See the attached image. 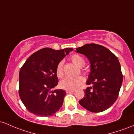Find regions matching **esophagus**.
<instances>
[{
    "label": "esophagus",
    "mask_w": 134,
    "mask_h": 134,
    "mask_svg": "<svg viewBox=\"0 0 134 134\" xmlns=\"http://www.w3.org/2000/svg\"><path fill=\"white\" fill-rule=\"evenodd\" d=\"M74 91L66 90V93H67V94H69V93H74Z\"/></svg>",
    "instance_id": "1"
}]
</instances>
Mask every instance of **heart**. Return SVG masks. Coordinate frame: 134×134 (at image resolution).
<instances>
[{
	"mask_svg": "<svg viewBox=\"0 0 134 134\" xmlns=\"http://www.w3.org/2000/svg\"><path fill=\"white\" fill-rule=\"evenodd\" d=\"M72 62L79 67H82L85 65V60L81 55L78 54L72 55L70 57ZM56 75L58 78H62L64 76L63 70V61L58 63L56 67ZM84 78L82 76H77L76 77H67L60 82V86L65 90L74 91L78 88L84 82Z\"/></svg>",
	"mask_w": 134,
	"mask_h": 134,
	"instance_id": "b5f03b06",
	"label": "heart"
}]
</instances>
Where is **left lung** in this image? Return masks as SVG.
<instances>
[{
	"label": "left lung",
	"instance_id": "8db88e82",
	"mask_svg": "<svg viewBox=\"0 0 134 134\" xmlns=\"http://www.w3.org/2000/svg\"><path fill=\"white\" fill-rule=\"evenodd\" d=\"M76 52L85 55L91 64V72L84 90L85 96L79 104L91 112L107 110L115 102L122 84L123 75L118 58L100 44L90 43L77 48Z\"/></svg>",
	"mask_w": 134,
	"mask_h": 134
}]
</instances>
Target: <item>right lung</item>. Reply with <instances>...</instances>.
I'll return each mask as SVG.
<instances>
[{"label":"right lung","mask_w":134,"mask_h":134,"mask_svg":"<svg viewBox=\"0 0 134 134\" xmlns=\"http://www.w3.org/2000/svg\"><path fill=\"white\" fill-rule=\"evenodd\" d=\"M72 48L55 50L44 48L26 60L19 71V94L31 113L39 116H51L62 107L65 90L52 89L58 84L56 67Z\"/></svg>","instance_id":"add662e5"}]
</instances>
